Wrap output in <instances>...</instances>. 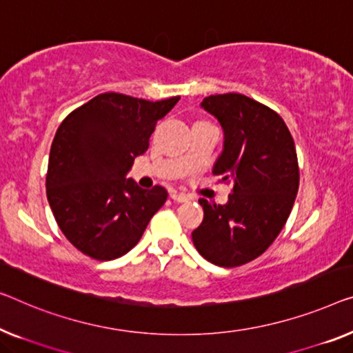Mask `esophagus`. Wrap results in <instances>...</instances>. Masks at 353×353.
Wrapping results in <instances>:
<instances>
[{"label": "esophagus", "mask_w": 353, "mask_h": 353, "mask_svg": "<svg viewBox=\"0 0 353 353\" xmlns=\"http://www.w3.org/2000/svg\"><path fill=\"white\" fill-rule=\"evenodd\" d=\"M170 196H171V199H174V201H177V203H185L187 199H188V196H187L185 193H179L176 190H172L170 193Z\"/></svg>", "instance_id": "esophagus-1"}]
</instances>
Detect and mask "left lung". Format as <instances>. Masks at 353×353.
Returning <instances> with one entry per match:
<instances>
[{
    "label": "left lung",
    "mask_w": 353,
    "mask_h": 353,
    "mask_svg": "<svg viewBox=\"0 0 353 353\" xmlns=\"http://www.w3.org/2000/svg\"><path fill=\"white\" fill-rule=\"evenodd\" d=\"M201 106L225 133L212 172L233 188L223 206L199 198L204 219L192 239L208 261L236 268L260 256L287 223L299 187L296 149L281 115L245 94H210Z\"/></svg>",
    "instance_id": "8db88e82"
}]
</instances>
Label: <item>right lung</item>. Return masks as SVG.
Masks as SVG:
<instances>
[{
  "mask_svg": "<svg viewBox=\"0 0 353 353\" xmlns=\"http://www.w3.org/2000/svg\"><path fill=\"white\" fill-rule=\"evenodd\" d=\"M179 99L154 103L101 93L59 126L47 166V199L61 233L82 254L99 261L125 255L165 204V187L144 190L125 176L149 149L157 120Z\"/></svg>",
  "mask_w": 353,
  "mask_h": 353,
  "instance_id": "add662e5",
  "label": "right lung"
}]
</instances>
